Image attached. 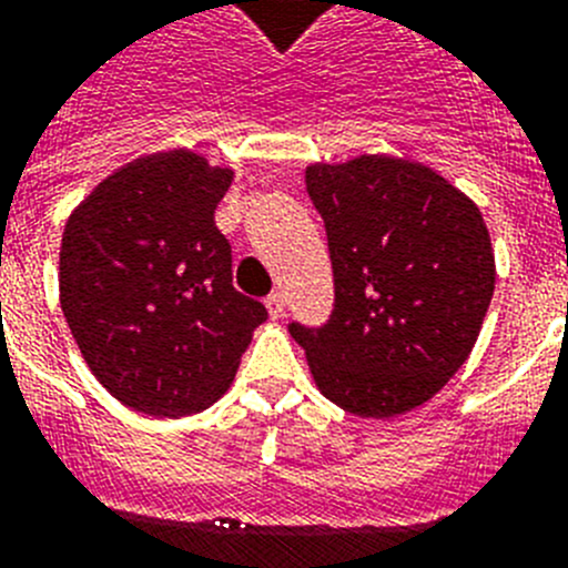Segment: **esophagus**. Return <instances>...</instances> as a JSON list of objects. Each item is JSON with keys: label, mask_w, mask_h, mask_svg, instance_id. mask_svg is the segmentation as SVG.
I'll return each instance as SVG.
<instances>
[{"label": "esophagus", "mask_w": 568, "mask_h": 568, "mask_svg": "<svg viewBox=\"0 0 568 568\" xmlns=\"http://www.w3.org/2000/svg\"><path fill=\"white\" fill-rule=\"evenodd\" d=\"M265 308H268L271 320H280L285 314V297L280 294V291H274V294H268V300H265Z\"/></svg>", "instance_id": "esophagus-1"}]
</instances>
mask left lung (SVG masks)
<instances>
[{"instance_id":"left-lung-1","label":"left lung","mask_w":568,"mask_h":568,"mask_svg":"<svg viewBox=\"0 0 568 568\" xmlns=\"http://www.w3.org/2000/svg\"><path fill=\"white\" fill-rule=\"evenodd\" d=\"M305 189L334 268L332 320L288 325L314 383L357 417L423 406L468 359L495 294L480 209L423 162L386 154L314 162Z\"/></svg>"}]
</instances>
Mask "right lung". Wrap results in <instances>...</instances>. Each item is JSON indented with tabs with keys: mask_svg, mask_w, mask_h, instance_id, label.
Returning <instances> with one entry per match:
<instances>
[{
	"mask_svg": "<svg viewBox=\"0 0 568 568\" xmlns=\"http://www.w3.org/2000/svg\"><path fill=\"white\" fill-rule=\"evenodd\" d=\"M234 171L176 148L116 168L68 216L59 303L102 386L134 412L189 417L240 368L263 303L231 285L214 211Z\"/></svg>",
	"mask_w": 568,
	"mask_h": 568,
	"instance_id": "add662e5",
	"label": "right lung"
}]
</instances>
